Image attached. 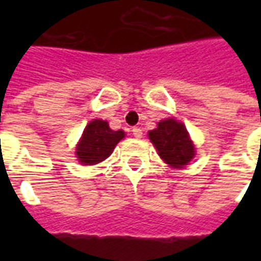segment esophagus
I'll list each match as a JSON object with an SVG mask.
<instances>
[{
    "instance_id": "1",
    "label": "esophagus",
    "mask_w": 261,
    "mask_h": 261,
    "mask_svg": "<svg viewBox=\"0 0 261 261\" xmlns=\"http://www.w3.org/2000/svg\"><path fill=\"white\" fill-rule=\"evenodd\" d=\"M133 136L136 137V138H141L142 137V130L140 127H134L133 128Z\"/></svg>"
}]
</instances>
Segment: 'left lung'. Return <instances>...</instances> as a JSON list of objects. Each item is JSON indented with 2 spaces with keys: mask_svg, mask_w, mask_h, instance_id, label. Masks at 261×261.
Listing matches in <instances>:
<instances>
[{
  "mask_svg": "<svg viewBox=\"0 0 261 261\" xmlns=\"http://www.w3.org/2000/svg\"><path fill=\"white\" fill-rule=\"evenodd\" d=\"M148 137L156 148L159 156L172 168H183L196 155V148L186 127L175 119L159 121L158 127L149 131Z\"/></svg>",
  "mask_w": 261,
  "mask_h": 261,
  "instance_id": "8db88e82",
  "label": "left lung"
}]
</instances>
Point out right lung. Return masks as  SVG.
<instances>
[{"label": "right lung", "mask_w": 261, "mask_h": 261, "mask_svg": "<svg viewBox=\"0 0 261 261\" xmlns=\"http://www.w3.org/2000/svg\"><path fill=\"white\" fill-rule=\"evenodd\" d=\"M124 136V131H113L105 120H92L76 145V158L82 165L99 164L112 155L114 147Z\"/></svg>", "instance_id": "right-lung-1"}]
</instances>
